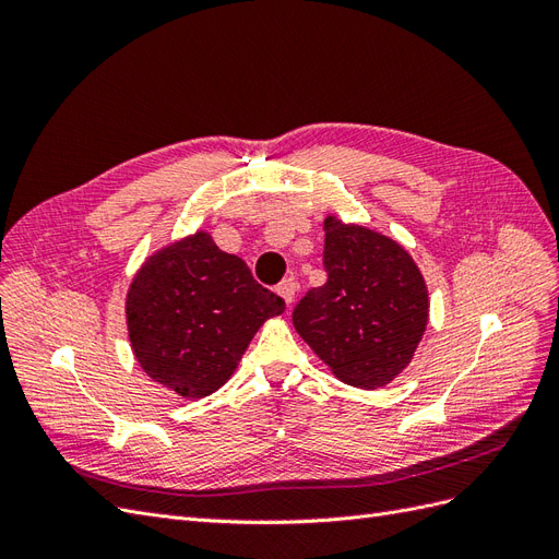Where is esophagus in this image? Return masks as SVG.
I'll use <instances>...</instances> for the list:
<instances>
[{
  "instance_id": "34e87169",
  "label": "esophagus",
  "mask_w": 559,
  "mask_h": 559,
  "mask_svg": "<svg viewBox=\"0 0 559 559\" xmlns=\"http://www.w3.org/2000/svg\"><path fill=\"white\" fill-rule=\"evenodd\" d=\"M296 292H298V284L294 280H284L280 286H277V294L286 300V306H292L294 298H296Z\"/></svg>"
}]
</instances>
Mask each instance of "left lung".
Here are the masks:
<instances>
[{"instance_id": "1", "label": "left lung", "mask_w": 559, "mask_h": 559, "mask_svg": "<svg viewBox=\"0 0 559 559\" xmlns=\"http://www.w3.org/2000/svg\"><path fill=\"white\" fill-rule=\"evenodd\" d=\"M326 284L294 308V326L337 380L376 389L411 364L429 319L425 277L399 242L324 222Z\"/></svg>"}]
</instances>
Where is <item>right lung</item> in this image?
I'll return each mask as SVG.
<instances>
[{"label": "right lung", "mask_w": 559, "mask_h": 559, "mask_svg": "<svg viewBox=\"0 0 559 559\" xmlns=\"http://www.w3.org/2000/svg\"><path fill=\"white\" fill-rule=\"evenodd\" d=\"M282 312L284 300L202 230L156 251L126 300L134 357L151 380L183 399L226 384L253 333Z\"/></svg>", "instance_id": "obj_1"}]
</instances>
